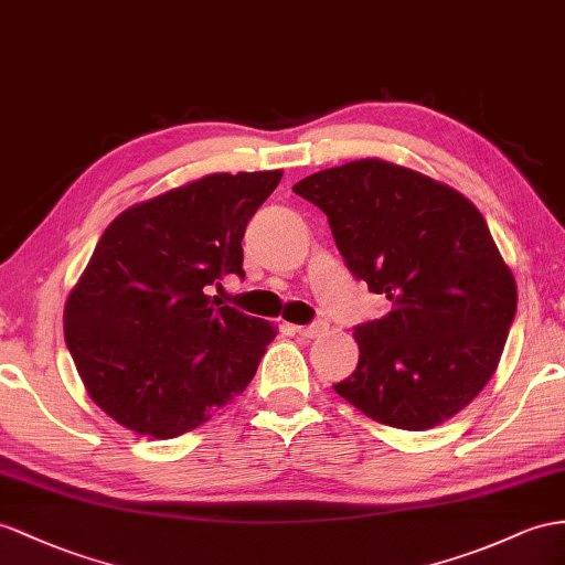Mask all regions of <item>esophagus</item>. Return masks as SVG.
<instances>
[{"label": "esophagus", "instance_id": "1", "mask_svg": "<svg viewBox=\"0 0 565 565\" xmlns=\"http://www.w3.org/2000/svg\"><path fill=\"white\" fill-rule=\"evenodd\" d=\"M294 331H296V334H300V337H306V339H317V337L324 334L327 324L324 322H315V324H306V327H294Z\"/></svg>", "mask_w": 565, "mask_h": 565}]
</instances>
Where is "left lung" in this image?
Wrapping results in <instances>:
<instances>
[{"mask_svg":"<svg viewBox=\"0 0 565 565\" xmlns=\"http://www.w3.org/2000/svg\"><path fill=\"white\" fill-rule=\"evenodd\" d=\"M294 193L327 214L353 277L392 302L382 320L355 327L358 367L334 392L411 431L466 408L494 374L518 306L480 210L382 159L317 171Z\"/></svg>","mask_w":565,"mask_h":565,"instance_id":"left-lung-1","label":"left lung"}]
</instances>
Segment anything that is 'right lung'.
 I'll list each match as a JSON object with an SVG mask.
<instances>
[{
  "label": "right lung",
  "instance_id": "right-lung-1",
  "mask_svg": "<svg viewBox=\"0 0 565 565\" xmlns=\"http://www.w3.org/2000/svg\"><path fill=\"white\" fill-rule=\"evenodd\" d=\"M281 171L210 173L128 207L97 241L64 337L111 420L173 439L243 394L277 327L212 300L243 271V234Z\"/></svg>",
  "mask_w": 565,
  "mask_h": 565
}]
</instances>
